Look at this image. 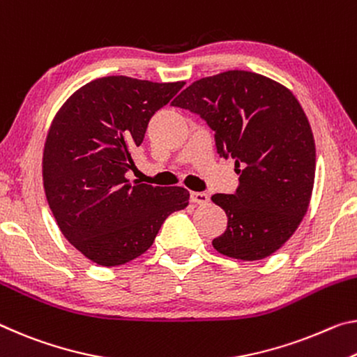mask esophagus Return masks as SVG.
Masks as SVG:
<instances>
[{"label":"esophagus","mask_w":357,"mask_h":357,"mask_svg":"<svg viewBox=\"0 0 357 357\" xmlns=\"http://www.w3.org/2000/svg\"><path fill=\"white\" fill-rule=\"evenodd\" d=\"M190 200L197 203V205H206L209 202V197L205 192H192L190 194Z\"/></svg>","instance_id":"1"}]
</instances>
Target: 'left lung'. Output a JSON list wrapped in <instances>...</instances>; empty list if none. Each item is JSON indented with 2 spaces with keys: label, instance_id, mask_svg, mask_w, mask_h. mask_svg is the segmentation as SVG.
Wrapping results in <instances>:
<instances>
[{
  "label": "left lung",
  "instance_id": "1",
  "mask_svg": "<svg viewBox=\"0 0 357 357\" xmlns=\"http://www.w3.org/2000/svg\"><path fill=\"white\" fill-rule=\"evenodd\" d=\"M172 105L206 121L219 157L234 158L240 174L235 194L211 197L227 214L214 250L240 260L278 251L302 222L314 184V138L297 98L273 79L231 70L199 79Z\"/></svg>",
  "mask_w": 357,
  "mask_h": 357
}]
</instances>
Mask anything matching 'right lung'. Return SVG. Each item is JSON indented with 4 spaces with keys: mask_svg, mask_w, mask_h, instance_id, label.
I'll list each match as a JSON object with an SVG mask.
<instances>
[{
    "mask_svg": "<svg viewBox=\"0 0 357 357\" xmlns=\"http://www.w3.org/2000/svg\"><path fill=\"white\" fill-rule=\"evenodd\" d=\"M184 84L100 77L55 114L43 152L44 190L61 234L92 262L116 267L139 257L163 220L189 205L184 188L127 179L151 117Z\"/></svg>",
    "mask_w": 357,
    "mask_h": 357,
    "instance_id": "obj_1",
    "label": "right lung"
}]
</instances>
